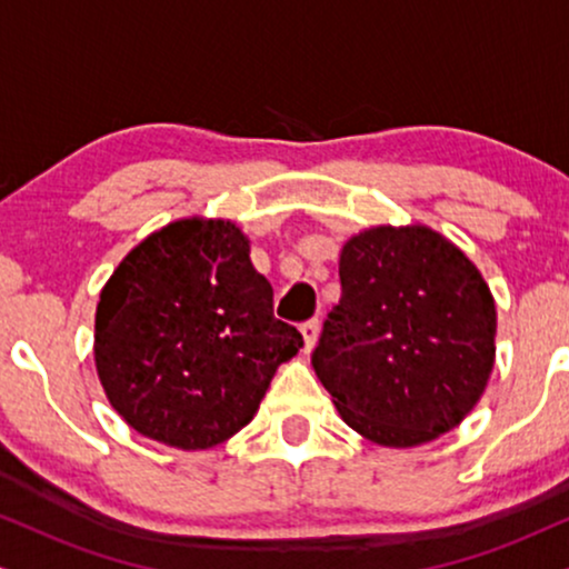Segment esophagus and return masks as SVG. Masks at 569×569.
Returning <instances> with one entry per match:
<instances>
[{
  "label": "esophagus",
  "mask_w": 569,
  "mask_h": 569,
  "mask_svg": "<svg viewBox=\"0 0 569 569\" xmlns=\"http://www.w3.org/2000/svg\"><path fill=\"white\" fill-rule=\"evenodd\" d=\"M299 330H301V336H305V351H312L315 341H318V333H320V320L312 318V320L301 322Z\"/></svg>",
  "instance_id": "obj_1"
}]
</instances>
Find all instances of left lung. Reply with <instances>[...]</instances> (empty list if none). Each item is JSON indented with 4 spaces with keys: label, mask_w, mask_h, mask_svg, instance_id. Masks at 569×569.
Here are the masks:
<instances>
[{
    "label": "left lung",
    "mask_w": 569,
    "mask_h": 569,
    "mask_svg": "<svg viewBox=\"0 0 569 569\" xmlns=\"http://www.w3.org/2000/svg\"><path fill=\"white\" fill-rule=\"evenodd\" d=\"M341 299L312 368L343 422L407 449L457 428L483 397L496 307L480 270L428 226H376L343 243Z\"/></svg>",
    "instance_id": "obj_1"
}]
</instances>
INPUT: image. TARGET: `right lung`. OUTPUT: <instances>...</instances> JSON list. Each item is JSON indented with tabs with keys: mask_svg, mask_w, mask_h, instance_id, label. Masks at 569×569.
Returning a JSON list of instances; mask_svg holds the SVG:
<instances>
[{
	"mask_svg": "<svg viewBox=\"0 0 569 569\" xmlns=\"http://www.w3.org/2000/svg\"><path fill=\"white\" fill-rule=\"evenodd\" d=\"M305 338L272 315V286L231 220L183 218L147 236L104 283L93 362L133 430L183 451L249 426Z\"/></svg>",
	"mask_w": 569,
	"mask_h": 569,
	"instance_id": "1",
	"label": "right lung"
}]
</instances>
